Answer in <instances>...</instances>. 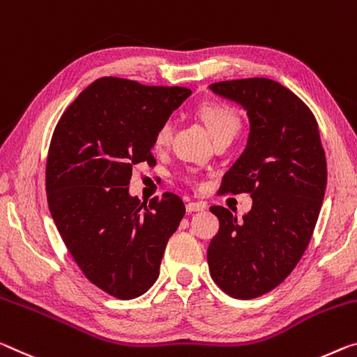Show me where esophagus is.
<instances>
[{"label":"esophagus","mask_w":357,"mask_h":357,"mask_svg":"<svg viewBox=\"0 0 357 357\" xmlns=\"http://www.w3.org/2000/svg\"><path fill=\"white\" fill-rule=\"evenodd\" d=\"M206 208V205L203 202H189L188 205H185V209H188V213H195V211H203V209Z\"/></svg>","instance_id":"1"}]
</instances>
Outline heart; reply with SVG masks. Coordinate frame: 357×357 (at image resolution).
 <instances>
[{
	"instance_id": "b5f03b06",
	"label": "heart",
	"mask_w": 357,
	"mask_h": 357,
	"mask_svg": "<svg viewBox=\"0 0 357 357\" xmlns=\"http://www.w3.org/2000/svg\"><path fill=\"white\" fill-rule=\"evenodd\" d=\"M197 114L205 122L209 133H211L213 139H218L220 137H231L240 132L241 128V117L238 111L234 107L224 103H216V101H208V103H202L197 107ZM173 135V122L163 121L154 135V146L155 148H165V146L172 141Z\"/></svg>"
}]
</instances>
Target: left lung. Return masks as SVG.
Segmentation results:
<instances>
[{"label":"left lung","instance_id":"left-lung-1","mask_svg":"<svg viewBox=\"0 0 357 357\" xmlns=\"http://www.w3.org/2000/svg\"><path fill=\"white\" fill-rule=\"evenodd\" d=\"M209 89L241 105L250 119L246 149L219 192H246L252 208L241 219L224 206L209 208L219 231L206 254L214 282L248 301L281 284L307 250L324 200L326 154L313 112L280 82L250 77Z\"/></svg>","mask_w":357,"mask_h":357}]
</instances>
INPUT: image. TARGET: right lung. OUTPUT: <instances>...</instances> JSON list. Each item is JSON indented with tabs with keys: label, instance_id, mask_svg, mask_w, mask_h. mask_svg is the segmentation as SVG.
<instances>
[{
	"label": "right lung",
	"instance_id": "obj_1",
	"mask_svg": "<svg viewBox=\"0 0 357 357\" xmlns=\"http://www.w3.org/2000/svg\"><path fill=\"white\" fill-rule=\"evenodd\" d=\"M192 92L101 77L66 107L46 165L49 209L90 282L128 301L154 284L185 208L165 192L149 205L128 194L133 167L155 165V130Z\"/></svg>",
	"mask_w": 357,
	"mask_h": 357
}]
</instances>
